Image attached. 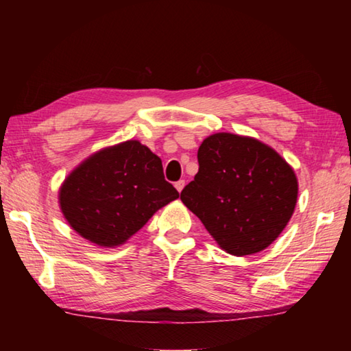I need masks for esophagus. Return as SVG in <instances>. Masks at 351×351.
Returning a JSON list of instances; mask_svg holds the SVG:
<instances>
[{
	"instance_id": "1",
	"label": "esophagus",
	"mask_w": 351,
	"mask_h": 351,
	"mask_svg": "<svg viewBox=\"0 0 351 351\" xmlns=\"http://www.w3.org/2000/svg\"><path fill=\"white\" fill-rule=\"evenodd\" d=\"M184 186H186V181H178V182H175V187H176V190L178 192H181V190L184 189Z\"/></svg>"
}]
</instances>
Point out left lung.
<instances>
[{"instance_id":"8db88e82","label":"left lung","mask_w":351,"mask_h":351,"mask_svg":"<svg viewBox=\"0 0 351 351\" xmlns=\"http://www.w3.org/2000/svg\"><path fill=\"white\" fill-rule=\"evenodd\" d=\"M198 164L181 201L226 252L257 254L287 228L299 184L276 150L247 136L217 133L199 145Z\"/></svg>"}]
</instances>
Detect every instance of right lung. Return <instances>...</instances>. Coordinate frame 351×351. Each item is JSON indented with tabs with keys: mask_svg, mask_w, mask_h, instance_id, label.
Returning a JSON list of instances; mask_svg holds the SVG:
<instances>
[{
	"mask_svg": "<svg viewBox=\"0 0 351 351\" xmlns=\"http://www.w3.org/2000/svg\"><path fill=\"white\" fill-rule=\"evenodd\" d=\"M180 197L162 162L139 141L91 154L63 181L58 203L71 228L97 246L114 247Z\"/></svg>",
	"mask_w": 351,
	"mask_h": 351,
	"instance_id": "obj_1",
	"label": "right lung"
}]
</instances>
